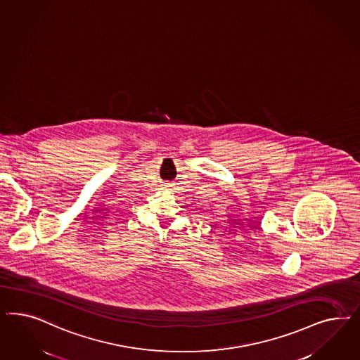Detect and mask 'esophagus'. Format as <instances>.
Here are the masks:
<instances>
[{"instance_id":"34e87169","label":"esophagus","mask_w":360,"mask_h":360,"mask_svg":"<svg viewBox=\"0 0 360 360\" xmlns=\"http://www.w3.org/2000/svg\"><path fill=\"white\" fill-rule=\"evenodd\" d=\"M165 186H166V187H169V186H167V185H165Z\"/></svg>"}]
</instances>
